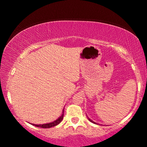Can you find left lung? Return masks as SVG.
Masks as SVG:
<instances>
[{
	"label": "left lung",
	"mask_w": 147,
	"mask_h": 147,
	"mask_svg": "<svg viewBox=\"0 0 147 147\" xmlns=\"http://www.w3.org/2000/svg\"><path fill=\"white\" fill-rule=\"evenodd\" d=\"M88 119H89V120H90V121H92V122H93V123H94V124H95V122H94V121H92V120H91V119H90V118H88Z\"/></svg>",
	"instance_id": "8db88e82"
}]
</instances>
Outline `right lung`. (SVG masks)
<instances>
[{
  "instance_id": "add662e5",
  "label": "right lung",
  "mask_w": 147,
  "mask_h": 147,
  "mask_svg": "<svg viewBox=\"0 0 147 147\" xmlns=\"http://www.w3.org/2000/svg\"><path fill=\"white\" fill-rule=\"evenodd\" d=\"M63 115H64V110H63V115H62L57 120L53 121V122L48 123V124H33V125H35V127H41V128H50V127H55V126L57 125V124H60V123L61 122V121L63 119Z\"/></svg>"
}]
</instances>
